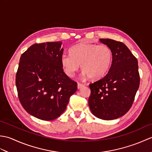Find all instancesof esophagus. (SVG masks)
<instances>
[{"mask_svg": "<svg viewBox=\"0 0 152 152\" xmlns=\"http://www.w3.org/2000/svg\"><path fill=\"white\" fill-rule=\"evenodd\" d=\"M82 87H83V85L81 83H78V89H81Z\"/></svg>", "mask_w": 152, "mask_h": 152, "instance_id": "esophagus-1", "label": "esophagus"}]
</instances>
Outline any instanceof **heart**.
<instances>
[{"label": "heart", "mask_w": 152, "mask_h": 152, "mask_svg": "<svg viewBox=\"0 0 152 152\" xmlns=\"http://www.w3.org/2000/svg\"><path fill=\"white\" fill-rule=\"evenodd\" d=\"M113 53L104 44H80L70 50V54H63L61 58V65L68 76L73 77L80 64L83 76L98 80L108 73L112 66Z\"/></svg>", "instance_id": "1"}]
</instances>
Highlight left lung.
Returning a JSON list of instances; mask_svg holds the SVG:
<instances>
[{
	"instance_id": "obj_1",
	"label": "left lung",
	"mask_w": 152,
	"mask_h": 152,
	"mask_svg": "<svg viewBox=\"0 0 152 152\" xmlns=\"http://www.w3.org/2000/svg\"><path fill=\"white\" fill-rule=\"evenodd\" d=\"M112 51L113 61L107 74L90 83L89 106L93 115L104 120L121 117L133 104L140 85L138 61L121 42L101 38Z\"/></svg>"
}]
</instances>
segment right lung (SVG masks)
<instances>
[{"instance_id": "obj_1", "label": "right lung", "mask_w": 152, "mask_h": 152, "mask_svg": "<svg viewBox=\"0 0 152 152\" xmlns=\"http://www.w3.org/2000/svg\"><path fill=\"white\" fill-rule=\"evenodd\" d=\"M61 42L32 45L21 55L16 73L18 98L28 114L53 120L65 110L77 83L64 72Z\"/></svg>"}]
</instances>
